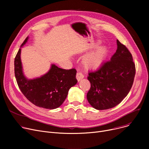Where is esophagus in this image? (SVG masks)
<instances>
[{
	"instance_id": "obj_1",
	"label": "esophagus",
	"mask_w": 149,
	"mask_h": 149,
	"mask_svg": "<svg viewBox=\"0 0 149 149\" xmlns=\"http://www.w3.org/2000/svg\"><path fill=\"white\" fill-rule=\"evenodd\" d=\"M76 78L78 80V81H80L81 80H82L84 78V75L81 72H77L76 75Z\"/></svg>"
}]
</instances>
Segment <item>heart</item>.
Listing matches in <instances>:
<instances>
[{
	"mask_svg": "<svg viewBox=\"0 0 149 149\" xmlns=\"http://www.w3.org/2000/svg\"><path fill=\"white\" fill-rule=\"evenodd\" d=\"M107 54V49L106 46L99 47L84 57L83 65L89 69H97L102 65Z\"/></svg>",
	"mask_w": 149,
	"mask_h": 149,
	"instance_id": "b5f03b06",
	"label": "heart"
}]
</instances>
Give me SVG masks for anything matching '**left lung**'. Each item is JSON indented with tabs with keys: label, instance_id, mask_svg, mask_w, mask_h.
Returning <instances> with one entry per match:
<instances>
[{
	"label": "left lung",
	"instance_id": "left-lung-1",
	"mask_svg": "<svg viewBox=\"0 0 149 149\" xmlns=\"http://www.w3.org/2000/svg\"><path fill=\"white\" fill-rule=\"evenodd\" d=\"M117 49L110 61L95 71L89 72L91 88L87 93L89 104L97 110H105L119 104L134 83L135 65L126 46L116 40Z\"/></svg>",
	"mask_w": 149,
	"mask_h": 149
}]
</instances>
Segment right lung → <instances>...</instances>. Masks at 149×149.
<instances>
[{"label": "right lung", "instance_id": "add662e5", "mask_svg": "<svg viewBox=\"0 0 149 149\" xmlns=\"http://www.w3.org/2000/svg\"><path fill=\"white\" fill-rule=\"evenodd\" d=\"M28 40V37L21 47ZM20 54V48L14 59V73L23 94L38 107L48 109L60 107L67 97L69 89L77 83L76 69H63L52 64L46 74L36 79H28L23 72Z\"/></svg>", "mask_w": 149, "mask_h": 149}]
</instances>
